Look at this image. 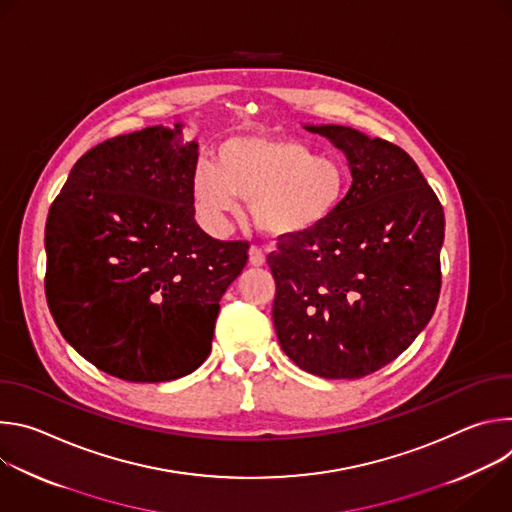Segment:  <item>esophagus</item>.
I'll use <instances>...</instances> for the list:
<instances>
[{
    "instance_id": "esophagus-1",
    "label": "esophagus",
    "mask_w": 512,
    "mask_h": 512,
    "mask_svg": "<svg viewBox=\"0 0 512 512\" xmlns=\"http://www.w3.org/2000/svg\"><path fill=\"white\" fill-rule=\"evenodd\" d=\"M249 263H251L253 267L265 265V253H263L261 249H257V247H251V249H249Z\"/></svg>"
}]
</instances>
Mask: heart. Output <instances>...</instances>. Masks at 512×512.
Segmentation results:
<instances>
[{
    "instance_id": "b5f03b06",
    "label": "heart",
    "mask_w": 512,
    "mask_h": 512,
    "mask_svg": "<svg viewBox=\"0 0 512 512\" xmlns=\"http://www.w3.org/2000/svg\"><path fill=\"white\" fill-rule=\"evenodd\" d=\"M214 160L216 166L198 164L190 180L194 208L214 231L227 227L241 198L265 237L300 239L328 223L346 194L340 162L287 135H231Z\"/></svg>"
}]
</instances>
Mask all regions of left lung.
<instances>
[{
    "label": "left lung",
    "mask_w": 512,
    "mask_h": 512,
    "mask_svg": "<svg viewBox=\"0 0 512 512\" xmlns=\"http://www.w3.org/2000/svg\"><path fill=\"white\" fill-rule=\"evenodd\" d=\"M304 127L344 154L352 184L328 223L267 257L273 326L306 373L358 379L397 358L431 320L444 208L397 145L334 123Z\"/></svg>",
    "instance_id": "8db88e82"
}]
</instances>
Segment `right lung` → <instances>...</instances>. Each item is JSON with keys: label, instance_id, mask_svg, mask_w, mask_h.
<instances>
[{"label": "right lung", "instance_id": "add662e5", "mask_svg": "<svg viewBox=\"0 0 512 512\" xmlns=\"http://www.w3.org/2000/svg\"><path fill=\"white\" fill-rule=\"evenodd\" d=\"M182 123L107 139L72 166L50 206L46 300L81 356L131 383L194 373L210 354L227 287L249 245L194 218L198 143Z\"/></svg>", "mask_w": 512, "mask_h": 512}]
</instances>
